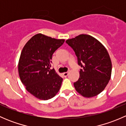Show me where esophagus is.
Returning <instances> with one entry per match:
<instances>
[{
    "label": "esophagus",
    "instance_id": "34e87169",
    "mask_svg": "<svg viewBox=\"0 0 126 126\" xmlns=\"http://www.w3.org/2000/svg\"><path fill=\"white\" fill-rule=\"evenodd\" d=\"M68 74H69V72H63V76H64V77H66V76H68Z\"/></svg>",
    "mask_w": 126,
    "mask_h": 126
}]
</instances>
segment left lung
I'll return each instance as SVG.
<instances>
[{"instance_id": "8db88e82", "label": "left lung", "mask_w": 126, "mask_h": 126, "mask_svg": "<svg viewBox=\"0 0 126 126\" xmlns=\"http://www.w3.org/2000/svg\"><path fill=\"white\" fill-rule=\"evenodd\" d=\"M66 43L74 50L80 71L78 80L74 83L76 91L85 97L101 93L107 85L111 74V62L106 48L95 38L82 34Z\"/></svg>"}]
</instances>
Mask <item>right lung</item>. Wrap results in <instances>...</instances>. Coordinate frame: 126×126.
<instances>
[{
    "label": "right lung",
    "instance_id": "1",
    "mask_svg": "<svg viewBox=\"0 0 126 126\" xmlns=\"http://www.w3.org/2000/svg\"><path fill=\"white\" fill-rule=\"evenodd\" d=\"M64 42L38 33L22 49L18 63L19 77L28 92L39 99L52 98L60 90L63 79L50 68L53 54Z\"/></svg>",
    "mask_w": 126,
    "mask_h": 126
}]
</instances>
